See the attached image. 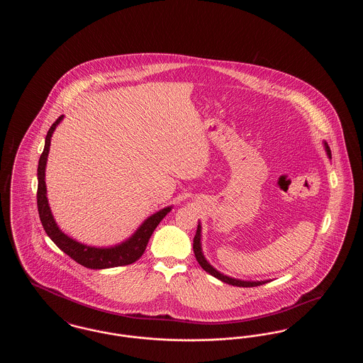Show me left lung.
<instances>
[{
	"mask_svg": "<svg viewBox=\"0 0 363 363\" xmlns=\"http://www.w3.org/2000/svg\"><path fill=\"white\" fill-rule=\"evenodd\" d=\"M324 148H325V152L330 159V150H329L328 144L324 141ZM193 250H194V256L196 259L199 261V264L201 265V268L208 272L209 275H212L216 279H219L220 281H225L227 284H231V286H237V287H256V286H261V284H265L268 283L269 280H241V279H235V277H230L219 272L216 268H213L207 259L204 257V253H203V246H201V225L199 222L197 225V231H196V235H194V240H193Z\"/></svg>",
	"mask_w": 363,
	"mask_h": 363,
	"instance_id": "8db88e82",
	"label": "left lung"
}]
</instances>
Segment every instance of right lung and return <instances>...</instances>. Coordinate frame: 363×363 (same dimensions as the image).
<instances>
[{"instance_id": "add662e5", "label": "right lung", "mask_w": 363, "mask_h": 363, "mask_svg": "<svg viewBox=\"0 0 363 363\" xmlns=\"http://www.w3.org/2000/svg\"><path fill=\"white\" fill-rule=\"evenodd\" d=\"M64 120V116H61L57 121L54 122L52 128L49 129L46 140H45V148L43 152L39 157L38 164V211L42 225L46 231V234L65 255H68L70 259H74L80 265L91 268V269H106V268H114V267H122L129 265L135 261H138L148 241L156 228V225L162 222V219L172 211L173 206L162 208L151 216H148L138 230L125 241L113 246H91L82 242L76 241L70 238L68 234H65L54 219L52 209L49 206L48 200V189H46V164H48V156L50 151V143L52 136L55 128L60 125V122Z\"/></svg>"}]
</instances>
